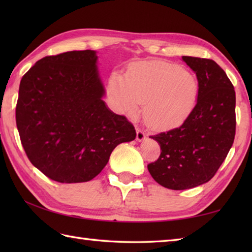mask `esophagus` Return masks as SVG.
Returning a JSON list of instances; mask_svg holds the SVG:
<instances>
[{
	"instance_id": "1",
	"label": "esophagus",
	"mask_w": 252,
	"mask_h": 252,
	"mask_svg": "<svg viewBox=\"0 0 252 252\" xmlns=\"http://www.w3.org/2000/svg\"><path fill=\"white\" fill-rule=\"evenodd\" d=\"M146 138V134L144 133L141 129H138V127H136V141L138 142H142Z\"/></svg>"
}]
</instances>
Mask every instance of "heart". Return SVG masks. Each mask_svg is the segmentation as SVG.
I'll return each instance as SVG.
<instances>
[{
  "mask_svg": "<svg viewBox=\"0 0 252 252\" xmlns=\"http://www.w3.org/2000/svg\"><path fill=\"white\" fill-rule=\"evenodd\" d=\"M108 92L120 115L136 117L144 103L143 115L148 126L171 129L183 123L194 109L198 82L191 72L174 63L144 61L133 63L126 79L112 74Z\"/></svg>",
  "mask_w": 252,
  "mask_h": 252,
  "instance_id": "heart-1",
  "label": "heart"
}]
</instances>
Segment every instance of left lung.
I'll list each match as a JSON object with an SVG mask.
<instances>
[{"instance_id": "8db88e82", "label": "left lung", "mask_w": 252, "mask_h": 252, "mask_svg": "<svg viewBox=\"0 0 252 252\" xmlns=\"http://www.w3.org/2000/svg\"><path fill=\"white\" fill-rule=\"evenodd\" d=\"M182 60L196 73L197 103L180 126L151 136L161 154L147 165L158 184L174 190L210 181L225 160L236 130V96L225 71L206 58Z\"/></svg>"}]
</instances>
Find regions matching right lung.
Here are the masks:
<instances>
[{
    "label": "right lung",
    "mask_w": 252,
    "mask_h": 252,
    "mask_svg": "<svg viewBox=\"0 0 252 252\" xmlns=\"http://www.w3.org/2000/svg\"><path fill=\"white\" fill-rule=\"evenodd\" d=\"M95 51L35 63L19 85L16 125L31 163L60 183H82L105 168L112 151L136 137L132 123L103 100Z\"/></svg>",
    "instance_id": "right-lung-1"
}]
</instances>
